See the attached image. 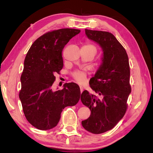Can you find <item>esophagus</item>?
Instances as JSON below:
<instances>
[{
  "label": "esophagus",
  "instance_id": "1",
  "mask_svg": "<svg viewBox=\"0 0 153 153\" xmlns=\"http://www.w3.org/2000/svg\"><path fill=\"white\" fill-rule=\"evenodd\" d=\"M80 92H81V93H82V92L84 91V88H83L82 86H80Z\"/></svg>",
  "mask_w": 153,
  "mask_h": 153
}]
</instances>
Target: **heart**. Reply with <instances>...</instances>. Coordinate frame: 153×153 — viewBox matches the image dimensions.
Wrapping results in <instances>:
<instances>
[{"instance_id": "1", "label": "heart", "mask_w": 153, "mask_h": 153, "mask_svg": "<svg viewBox=\"0 0 153 153\" xmlns=\"http://www.w3.org/2000/svg\"><path fill=\"white\" fill-rule=\"evenodd\" d=\"M85 47L87 48H93L96 50V47L93 45L92 44H86L85 45H84ZM73 76L74 78V79H75L78 83H79V84H84V83L85 82L86 80V73L84 71H77L74 72L73 74Z\"/></svg>"}]
</instances>
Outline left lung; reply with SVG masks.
<instances>
[{
	"label": "left lung",
	"mask_w": 153,
	"mask_h": 153,
	"mask_svg": "<svg viewBox=\"0 0 153 153\" xmlns=\"http://www.w3.org/2000/svg\"><path fill=\"white\" fill-rule=\"evenodd\" d=\"M85 31L87 38L98 43L103 53L102 63L91 78L90 85L98 96L86 90L81 94L82 103L91 112L82 124L87 131L100 134L112 129L126 112L127 100L131 91L130 69L126 50L112 33Z\"/></svg>",
	"instance_id": "1"
}]
</instances>
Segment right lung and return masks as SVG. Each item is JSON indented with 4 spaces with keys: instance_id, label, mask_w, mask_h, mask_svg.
Masks as SVG:
<instances>
[{
    "instance_id": "right-lung-1",
    "label": "right lung",
    "mask_w": 153,
    "mask_h": 153,
    "mask_svg": "<svg viewBox=\"0 0 153 153\" xmlns=\"http://www.w3.org/2000/svg\"><path fill=\"white\" fill-rule=\"evenodd\" d=\"M80 32L68 28L48 32L34 41L26 55L19 98L27 120L39 129L56 126L62 110L80 100V89L75 83H66L57 91L52 88L55 75L63 68L62 50Z\"/></svg>"
}]
</instances>
